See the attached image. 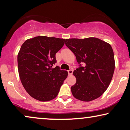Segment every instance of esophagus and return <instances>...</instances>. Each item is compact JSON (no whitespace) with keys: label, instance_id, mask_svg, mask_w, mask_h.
<instances>
[{"label":"esophagus","instance_id":"esophagus-1","mask_svg":"<svg viewBox=\"0 0 130 130\" xmlns=\"http://www.w3.org/2000/svg\"><path fill=\"white\" fill-rule=\"evenodd\" d=\"M67 72H68V74L69 75H71V74H72L73 73V70H72V69H70V70H69Z\"/></svg>","mask_w":130,"mask_h":130}]
</instances>
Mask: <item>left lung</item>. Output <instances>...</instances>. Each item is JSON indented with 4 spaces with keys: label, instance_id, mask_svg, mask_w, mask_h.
<instances>
[{
    "label": "left lung",
    "instance_id": "left-lung-1",
    "mask_svg": "<svg viewBox=\"0 0 130 130\" xmlns=\"http://www.w3.org/2000/svg\"><path fill=\"white\" fill-rule=\"evenodd\" d=\"M65 44L75 55L79 66L73 72L76 77V83L71 87L73 96L85 102L100 97L109 86L114 72L111 45L94 37L66 39Z\"/></svg>",
    "mask_w": 130,
    "mask_h": 130
}]
</instances>
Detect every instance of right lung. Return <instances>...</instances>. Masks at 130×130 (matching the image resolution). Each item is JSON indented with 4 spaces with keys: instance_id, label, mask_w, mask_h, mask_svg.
Returning <instances> with one entry per match:
<instances>
[{
    "instance_id": "add662e5",
    "label": "right lung",
    "mask_w": 130,
    "mask_h": 130,
    "mask_svg": "<svg viewBox=\"0 0 130 130\" xmlns=\"http://www.w3.org/2000/svg\"><path fill=\"white\" fill-rule=\"evenodd\" d=\"M65 39L38 36L25 41L18 55L21 83L26 91L40 101L54 99L68 73L56 66V54L63 47Z\"/></svg>"
}]
</instances>
